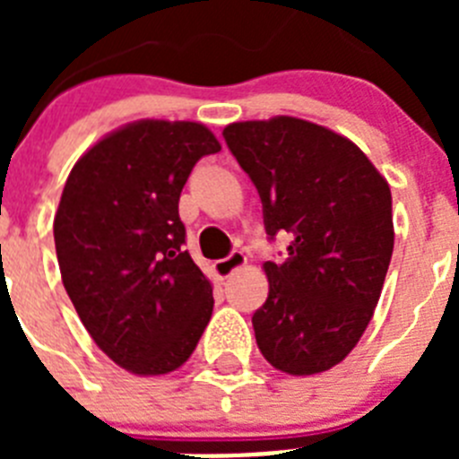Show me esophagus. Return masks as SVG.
I'll use <instances>...</instances> for the list:
<instances>
[{
    "label": "esophagus",
    "mask_w": 459,
    "mask_h": 459,
    "mask_svg": "<svg viewBox=\"0 0 459 459\" xmlns=\"http://www.w3.org/2000/svg\"><path fill=\"white\" fill-rule=\"evenodd\" d=\"M246 262H248V257H246L241 250H232L225 259H218L216 264H213V269H216L218 278H230V275H232L237 269H241Z\"/></svg>",
    "instance_id": "1"
}]
</instances>
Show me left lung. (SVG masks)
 <instances>
[{
    "instance_id": "1",
    "label": "left lung",
    "mask_w": 459,
    "mask_h": 459,
    "mask_svg": "<svg viewBox=\"0 0 459 459\" xmlns=\"http://www.w3.org/2000/svg\"><path fill=\"white\" fill-rule=\"evenodd\" d=\"M222 137L257 188L269 241L291 237L285 259L264 264L259 351L287 375L331 370L379 301L395 237L391 188L354 142L310 121H241Z\"/></svg>"
}]
</instances>
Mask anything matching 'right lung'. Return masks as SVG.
I'll return each mask as SVG.
<instances>
[{
  "mask_svg": "<svg viewBox=\"0 0 459 459\" xmlns=\"http://www.w3.org/2000/svg\"><path fill=\"white\" fill-rule=\"evenodd\" d=\"M221 142L195 121L144 119L93 144L68 174L55 216L64 287L117 366H184L213 312V290L186 243L179 197Z\"/></svg>",
  "mask_w": 459,
  "mask_h": 459,
  "instance_id": "add662e5",
  "label": "right lung"
}]
</instances>
